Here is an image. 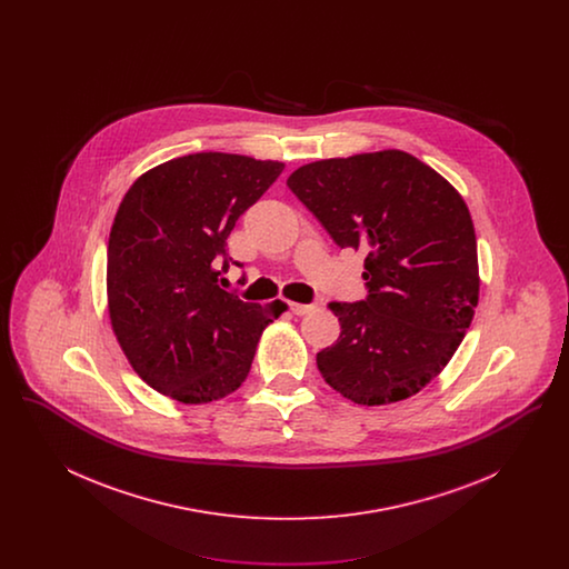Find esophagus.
I'll return each instance as SVG.
<instances>
[{"label":"esophagus","mask_w":569,"mask_h":569,"mask_svg":"<svg viewBox=\"0 0 569 569\" xmlns=\"http://www.w3.org/2000/svg\"><path fill=\"white\" fill-rule=\"evenodd\" d=\"M290 307H292V311H295L297 316H307V313H311V311L316 309L313 305H300V302H292Z\"/></svg>","instance_id":"1"}]
</instances>
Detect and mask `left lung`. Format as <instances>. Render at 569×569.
<instances>
[{
	"label": "left lung",
	"instance_id": "8db88e82",
	"mask_svg": "<svg viewBox=\"0 0 569 569\" xmlns=\"http://www.w3.org/2000/svg\"><path fill=\"white\" fill-rule=\"evenodd\" d=\"M288 188L341 249L367 251L369 297L330 302L341 335L316 356L326 383L358 406L413 397L446 369L478 307L462 196L399 149L305 163Z\"/></svg>",
	"mask_w": 569,
	"mask_h": 569
}]
</instances>
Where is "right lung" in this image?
Returning <instances> with one entry per match:
<instances>
[{"label":"right lung","instance_id":"right-lung-1","mask_svg":"<svg viewBox=\"0 0 569 569\" xmlns=\"http://www.w3.org/2000/svg\"><path fill=\"white\" fill-rule=\"evenodd\" d=\"M283 168L193 153L147 170L123 196L109 237L110 326L132 369L163 397L202 406L232 395L264 328L288 309L219 288L228 234Z\"/></svg>","mask_w":569,"mask_h":569}]
</instances>
